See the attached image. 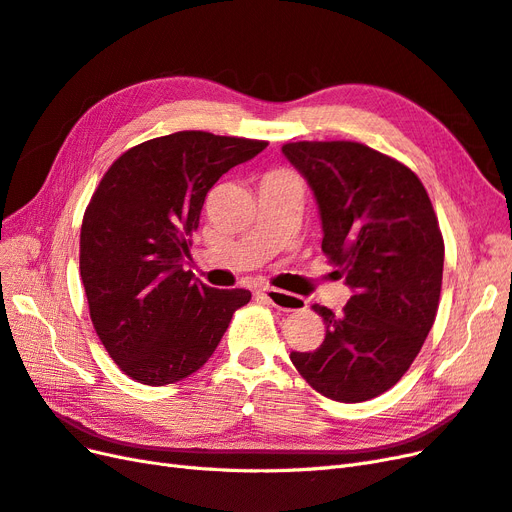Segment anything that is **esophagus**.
I'll list each match as a JSON object with an SVG mask.
<instances>
[{
	"instance_id": "34e87169",
	"label": "esophagus",
	"mask_w": 512,
	"mask_h": 512,
	"mask_svg": "<svg viewBox=\"0 0 512 512\" xmlns=\"http://www.w3.org/2000/svg\"><path fill=\"white\" fill-rule=\"evenodd\" d=\"M256 297L267 299L271 305L284 309V312H297V309L307 307V301L303 297H297V294H290L284 290H277L273 286H260L256 290Z\"/></svg>"
}]
</instances>
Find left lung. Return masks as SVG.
<instances>
[{
    "label": "left lung",
    "instance_id": "8db88e82",
    "mask_svg": "<svg viewBox=\"0 0 512 512\" xmlns=\"http://www.w3.org/2000/svg\"><path fill=\"white\" fill-rule=\"evenodd\" d=\"M314 190L322 254L352 288L342 314L314 305L327 324L314 352H290L320 395L359 404L410 369L438 314L444 239L425 185L399 160L354 141L282 147Z\"/></svg>",
    "mask_w": 512,
    "mask_h": 512
}]
</instances>
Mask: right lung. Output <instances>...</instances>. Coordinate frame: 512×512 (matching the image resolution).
Wrapping results in <instances>:
<instances>
[{"instance_id": "right-lung-1", "label": "right lung", "mask_w": 512, "mask_h": 512, "mask_svg": "<svg viewBox=\"0 0 512 512\" xmlns=\"http://www.w3.org/2000/svg\"><path fill=\"white\" fill-rule=\"evenodd\" d=\"M267 141L185 130L151 138L106 170L81 226V280L102 346L132 380L164 386L203 367L250 290L183 271L205 196Z\"/></svg>"}]
</instances>
